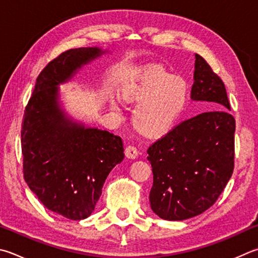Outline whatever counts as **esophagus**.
Instances as JSON below:
<instances>
[{
	"label": "esophagus",
	"instance_id": "obj_1",
	"mask_svg": "<svg viewBox=\"0 0 258 258\" xmlns=\"http://www.w3.org/2000/svg\"><path fill=\"white\" fill-rule=\"evenodd\" d=\"M125 156L128 159L138 158V156H139L138 149L135 147H132V145H128V147H126V149H125Z\"/></svg>",
	"mask_w": 258,
	"mask_h": 258
}]
</instances>
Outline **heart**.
<instances>
[{
  "label": "heart",
  "instance_id": "heart-1",
  "mask_svg": "<svg viewBox=\"0 0 258 258\" xmlns=\"http://www.w3.org/2000/svg\"><path fill=\"white\" fill-rule=\"evenodd\" d=\"M120 96L126 101L138 102L133 110V123L147 135H161L179 119L188 100V84L180 77H172L163 70H151L139 81L125 86ZM114 109L118 101L110 99Z\"/></svg>",
  "mask_w": 258,
  "mask_h": 258
}]
</instances>
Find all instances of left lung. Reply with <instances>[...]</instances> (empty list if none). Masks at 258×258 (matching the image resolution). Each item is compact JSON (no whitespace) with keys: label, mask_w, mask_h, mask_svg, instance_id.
I'll return each mask as SVG.
<instances>
[{"label":"left lung","mask_w":258,"mask_h":258,"mask_svg":"<svg viewBox=\"0 0 258 258\" xmlns=\"http://www.w3.org/2000/svg\"><path fill=\"white\" fill-rule=\"evenodd\" d=\"M190 98L215 110L181 121L148 149L153 185L150 205L169 221H181L217 202L235 166L236 121L226 87L202 56L195 54Z\"/></svg>","instance_id":"1"}]
</instances>
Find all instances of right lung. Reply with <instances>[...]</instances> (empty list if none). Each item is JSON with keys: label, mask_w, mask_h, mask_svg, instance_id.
Wrapping results in <instances>:
<instances>
[{"label": "right lung", "mask_w": 258, "mask_h": 258, "mask_svg": "<svg viewBox=\"0 0 258 258\" xmlns=\"http://www.w3.org/2000/svg\"><path fill=\"white\" fill-rule=\"evenodd\" d=\"M105 51L82 47L64 51L37 78L21 130L23 176L48 210L71 220L88 218L110 170L124 159L121 139L65 117L58 86Z\"/></svg>", "instance_id": "obj_1"}]
</instances>
